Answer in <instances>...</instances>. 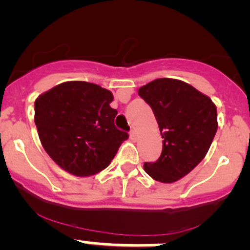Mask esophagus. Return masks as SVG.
<instances>
[{
	"instance_id": "34e87169",
	"label": "esophagus",
	"mask_w": 250,
	"mask_h": 250,
	"mask_svg": "<svg viewBox=\"0 0 250 250\" xmlns=\"http://www.w3.org/2000/svg\"><path fill=\"white\" fill-rule=\"evenodd\" d=\"M130 137H131V140H132V141H136V138H137V133H136L135 128H131Z\"/></svg>"
}]
</instances>
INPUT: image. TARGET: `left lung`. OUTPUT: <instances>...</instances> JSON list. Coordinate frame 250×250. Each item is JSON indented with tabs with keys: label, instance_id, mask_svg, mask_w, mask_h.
Masks as SVG:
<instances>
[{
	"label": "left lung",
	"instance_id": "1",
	"mask_svg": "<svg viewBox=\"0 0 250 250\" xmlns=\"http://www.w3.org/2000/svg\"><path fill=\"white\" fill-rule=\"evenodd\" d=\"M138 95L152 108L163 138L160 157L143 167L157 181L171 184L206 157L217 130L216 107L208 96L175 79H157Z\"/></svg>",
	"mask_w": 250,
	"mask_h": 250
}]
</instances>
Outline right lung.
<instances>
[{"mask_svg": "<svg viewBox=\"0 0 250 250\" xmlns=\"http://www.w3.org/2000/svg\"><path fill=\"white\" fill-rule=\"evenodd\" d=\"M113 93L96 83L68 81L35 101V124L47 154L65 171L90 176L105 169L128 133L114 124Z\"/></svg>", "mask_w": 250, "mask_h": 250, "instance_id": "1", "label": "right lung"}]
</instances>
